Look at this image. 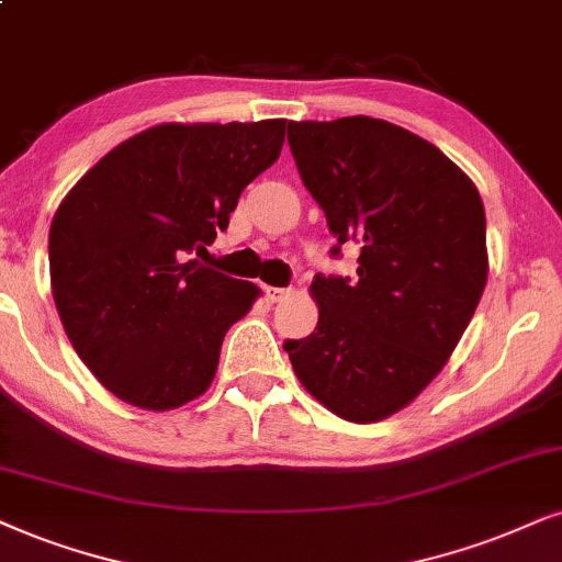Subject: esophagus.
<instances>
[{
  "label": "esophagus",
  "instance_id": "esophagus-1",
  "mask_svg": "<svg viewBox=\"0 0 562 562\" xmlns=\"http://www.w3.org/2000/svg\"><path fill=\"white\" fill-rule=\"evenodd\" d=\"M288 293H290L288 288H267V297H269V301H272V303H280L282 297H288Z\"/></svg>",
  "mask_w": 562,
  "mask_h": 562
}]
</instances>
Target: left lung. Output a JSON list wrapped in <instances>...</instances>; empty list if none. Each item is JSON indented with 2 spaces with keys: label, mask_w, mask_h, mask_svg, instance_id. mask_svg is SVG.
Listing matches in <instances>:
<instances>
[{
  "label": "left lung",
  "mask_w": 562,
  "mask_h": 562,
  "mask_svg": "<svg viewBox=\"0 0 562 562\" xmlns=\"http://www.w3.org/2000/svg\"><path fill=\"white\" fill-rule=\"evenodd\" d=\"M303 187L358 277L311 282L318 324L285 352L301 383L350 423L415 402L449 363L487 282L485 207L436 145L371 116L290 122Z\"/></svg>",
  "instance_id": "left-lung-1"
}]
</instances>
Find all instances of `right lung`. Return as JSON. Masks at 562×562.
<instances>
[{"label":"right lung","mask_w":562,"mask_h":562,"mask_svg":"<svg viewBox=\"0 0 562 562\" xmlns=\"http://www.w3.org/2000/svg\"><path fill=\"white\" fill-rule=\"evenodd\" d=\"M285 119L158 124L92 166L48 231L56 311L92 375L166 412L215 379L225 331L261 290L191 259L228 228L240 191L280 158Z\"/></svg>","instance_id":"add662e5"}]
</instances>
